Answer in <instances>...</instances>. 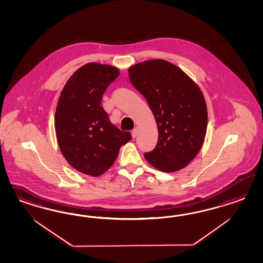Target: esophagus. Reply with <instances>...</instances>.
I'll list each match as a JSON object with an SVG mask.
<instances>
[{
	"mask_svg": "<svg viewBox=\"0 0 263 263\" xmlns=\"http://www.w3.org/2000/svg\"><path fill=\"white\" fill-rule=\"evenodd\" d=\"M138 132H139V128L136 127L132 130V132H131V135H132V138H136L137 135H138Z\"/></svg>",
	"mask_w": 263,
	"mask_h": 263,
	"instance_id": "1",
	"label": "esophagus"
}]
</instances>
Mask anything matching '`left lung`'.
Instances as JSON below:
<instances>
[{
    "label": "left lung",
    "instance_id": "obj_1",
    "mask_svg": "<svg viewBox=\"0 0 263 263\" xmlns=\"http://www.w3.org/2000/svg\"><path fill=\"white\" fill-rule=\"evenodd\" d=\"M132 85L151 107L158 129V143L146 161L164 173L180 171L191 163L204 143L207 107L198 84L162 59L128 68Z\"/></svg>",
    "mask_w": 263,
    "mask_h": 263
}]
</instances>
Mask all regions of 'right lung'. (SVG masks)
I'll list each match as a JSON object with an SVG mask.
<instances>
[{"mask_svg":"<svg viewBox=\"0 0 263 263\" xmlns=\"http://www.w3.org/2000/svg\"><path fill=\"white\" fill-rule=\"evenodd\" d=\"M120 75L118 67L88 63L72 74L55 112L57 141L68 164L84 175L99 176L115 163L131 134L112 125L100 106L102 96Z\"/></svg>","mask_w":263,"mask_h":263,"instance_id":"add662e5","label":"right lung"}]
</instances>
